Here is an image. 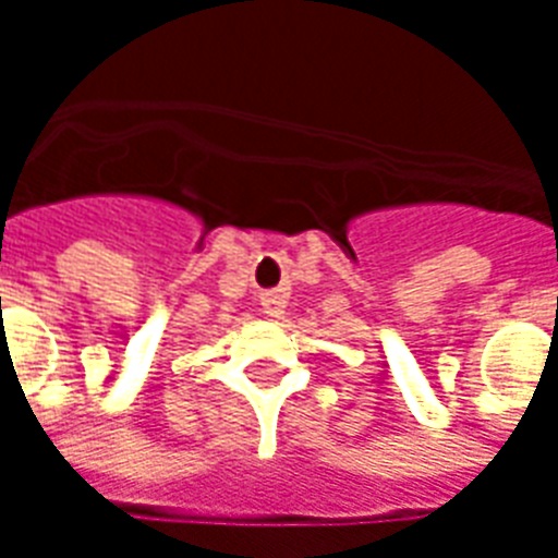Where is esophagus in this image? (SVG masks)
<instances>
[{
  "label": "esophagus",
  "instance_id": "obj_1",
  "mask_svg": "<svg viewBox=\"0 0 558 558\" xmlns=\"http://www.w3.org/2000/svg\"><path fill=\"white\" fill-rule=\"evenodd\" d=\"M287 301H289V292L283 287L266 289V292H260L263 313L271 315V318H280V315H283V310H287Z\"/></svg>",
  "mask_w": 558,
  "mask_h": 558
}]
</instances>
